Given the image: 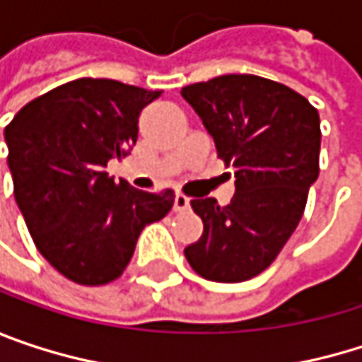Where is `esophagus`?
Wrapping results in <instances>:
<instances>
[{
    "instance_id": "obj_1",
    "label": "esophagus",
    "mask_w": 362,
    "mask_h": 362,
    "mask_svg": "<svg viewBox=\"0 0 362 362\" xmlns=\"http://www.w3.org/2000/svg\"><path fill=\"white\" fill-rule=\"evenodd\" d=\"M188 207H190V199L186 194L178 192L176 199H174V211H186Z\"/></svg>"
}]
</instances>
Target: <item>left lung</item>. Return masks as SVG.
I'll return each instance as SVG.
<instances>
[{"instance_id": "1", "label": "left lung", "mask_w": 362, "mask_h": 362, "mask_svg": "<svg viewBox=\"0 0 362 362\" xmlns=\"http://www.w3.org/2000/svg\"><path fill=\"white\" fill-rule=\"evenodd\" d=\"M180 94L235 172L226 207L211 197L190 201L203 235L184 255L203 279H253L293 235L319 178V112L291 88L257 75H222Z\"/></svg>"}]
</instances>
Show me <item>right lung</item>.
<instances>
[{"mask_svg":"<svg viewBox=\"0 0 362 362\" xmlns=\"http://www.w3.org/2000/svg\"><path fill=\"white\" fill-rule=\"evenodd\" d=\"M161 92L75 79L16 112L6 127L14 197L39 253L79 285L121 276L146 224L168 216L174 190L146 192L105 172L138 140V117Z\"/></svg>","mask_w":362,"mask_h":362,"instance_id":"right-lung-1","label":"right lung"}]
</instances>
